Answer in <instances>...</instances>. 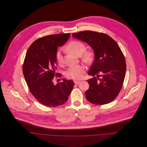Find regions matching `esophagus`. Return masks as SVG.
<instances>
[{
    "label": "esophagus",
    "instance_id": "1",
    "mask_svg": "<svg viewBox=\"0 0 147 147\" xmlns=\"http://www.w3.org/2000/svg\"><path fill=\"white\" fill-rule=\"evenodd\" d=\"M74 83H75V84H76V85H78V84H79V83H80V81L75 80V81H74Z\"/></svg>",
    "mask_w": 147,
    "mask_h": 147
}]
</instances>
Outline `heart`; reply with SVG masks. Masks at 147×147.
I'll list each match as a JSON object with an SVG mask.
<instances>
[{"instance_id":"obj_1","label":"heart","mask_w":147,"mask_h":147,"mask_svg":"<svg viewBox=\"0 0 147 147\" xmlns=\"http://www.w3.org/2000/svg\"><path fill=\"white\" fill-rule=\"evenodd\" d=\"M67 49L75 53L78 56L82 55V60L85 63H89L92 59V54L90 52H84L85 50V46L83 42L78 41H74L68 43ZM56 58L57 62L60 65L63 63V57L62 51L57 52ZM85 70V67L83 65H76L69 67L65 71V76L69 79L75 80L80 79L82 78Z\"/></svg>"}]
</instances>
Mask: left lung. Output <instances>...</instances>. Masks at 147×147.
<instances>
[{"mask_svg": "<svg viewBox=\"0 0 147 147\" xmlns=\"http://www.w3.org/2000/svg\"><path fill=\"white\" fill-rule=\"evenodd\" d=\"M72 37L86 43L94 53V59L88 74L93 76L87 80V100L96 105L111 102L120 92L126 71L125 57L118 46L108 35L86 30L73 33ZM101 73L100 80L94 76Z\"/></svg>", "mask_w": 147, "mask_h": 147, "instance_id": "8db88e82", "label": "left lung"}]
</instances>
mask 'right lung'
I'll return each instance as SVG.
<instances>
[{
	"label": "right lung",
	"mask_w": 147,
	"mask_h": 147,
	"mask_svg": "<svg viewBox=\"0 0 147 147\" xmlns=\"http://www.w3.org/2000/svg\"><path fill=\"white\" fill-rule=\"evenodd\" d=\"M69 33L47 36L38 38L28 49L22 66L23 74L30 92L42 105L56 107L68 100L74 85L71 80L54 85L58 47L67 42ZM61 75L59 76L60 77Z\"/></svg>",
	"instance_id": "right-lung-1"
}]
</instances>
